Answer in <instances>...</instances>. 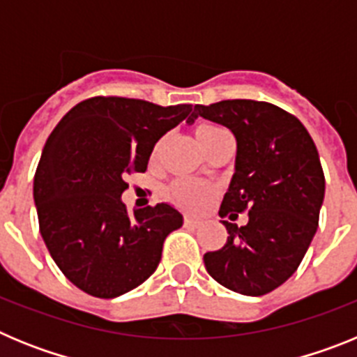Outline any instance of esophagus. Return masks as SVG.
Here are the masks:
<instances>
[{
    "label": "esophagus",
    "instance_id": "1",
    "mask_svg": "<svg viewBox=\"0 0 357 357\" xmlns=\"http://www.w3.org/2000/svg\"><path fill=\"white\" fill-rule=\"evenodd\" d=\"M184 225L191 227V229H197V227L200 225V222H198V220H195V218H185Z\"/></svg>",
    "mask_w": 357,
    "mask_h": 357
}]
</instances>
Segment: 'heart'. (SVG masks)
<instances>
[{
	"label": "heart",
	"mask_w": 357,
	"mask_h": 357,
	"mask_svg": "<svg viewBox=\"0 0 357 357\" xmlns=\"http://www.w3.org/2000/svg\"><path fill=\"white\" fill-rule=\"evenodd\" d=\"M222 134H225L222 127H216V125H209V123H204L197 128V139L200 143L202 150L207 151L211 148V144L220 137ZM164 139H159L155 143V146L151 148L150 160L151 162H157L160 155V150H162ZM218 197V188L214 184H207V182H198V181H175L173 184H169V188L166 189V198L172 202L173 206L178 207V209L189 211V213H200L206 207H209L214 202V198Z\"/></svg>",
	"instance_id": "heart-1"
}]
</instances>
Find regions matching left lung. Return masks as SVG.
<instances>
[{"label":"left lung","instance_id":"8db88e82","mask_svg":"<svg viewBox=\"0 0 357 357\" xmlns=\"http://www.w3.org/2000/svg\"><path fill=\"white\" fill-rule=\"evenodd\" d=\"M198 116L230 128L238 141L236 173L220 216L248 213L243 227L223 220L227 243L207 252L204 263L225 288L266 295L296 272L318 229L326 193L318 150L304 125L272 103L223 100L195 105Z\"/></svg>","mask_w":357,"mask_h":357}]
</instances>
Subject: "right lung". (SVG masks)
Listing matches in <instances>:
<instances>
[{
	"instance_id": "obj_1",
	"label": "right lung",
	"mask_w": 357,
	"mask_h": 357,
	"mask_svg": "<svg viewBox=\"0 0 357 357\" xmlns=\"http://www.w3.org/2000/svg\"><path fill=\"white\" fill-rule=\"evenodd\" d=\"M193 107H160L94 96L59 121L33 176L39 230L61 272L98 298L137 288L159 266L164 239L182 227L168 204L130 214L121 202L132 173H144L151 148Z\"/></svg>"
}]
</instances>
